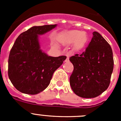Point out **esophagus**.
<instances>
[{
  "label": "esophagus",
  "mask_w": 121,
  "mask_h": 121,
  "mask_svg": "<svg viewBox=\"0 0 121 121\" xmlns=\"http://www.w3.org/2000/svg\"><path fill=\"white\" fill-rule=\"evenodd\" d=\"M68 60H69V57H68V56H67V59H66V60H65V62L68 61Z\"/></svg>",
  "instance_id": "34e87169"
}]
</instances>
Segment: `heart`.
I'll return each instance as SVG.
<instances>
[{"mask_svg":"<svg viewBox=\"0 0 121 121\" xmlns=\"http://www.w3.org/2000/svg\"><path fill=\"white\" fill-rule=\"evenodd\" d=\"M85 39H84V33L80 31H74L70 32L63 36L62 40L64 43H73L79 41L82 43Z\"/></svg>","mask_w":121,"mask_h":121,"instance_id":"1","label":"heart"}]
</instances>
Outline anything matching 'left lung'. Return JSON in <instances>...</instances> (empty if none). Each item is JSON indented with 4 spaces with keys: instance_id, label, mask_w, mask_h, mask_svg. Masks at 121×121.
Masks as SVG:
<instances>
[{
    "instance_id": "8db88e82",
    "label": "left lung",
    "mask_w": 121,
    "mask_h": 121,
    "mask_svg": "<svg viewBox=\"0 0 121 121\" xmlns=\"http://www.w3.org/2000/svg\"><path fill=\"white\" fill-rule=\"evenodd\" d=\"M70 60L74 67L70 84L78 96L96 98L107 89L114 66L113 51L99 33L94 31L85 51L70 57Z\"/></svg>"
}]
</instances>
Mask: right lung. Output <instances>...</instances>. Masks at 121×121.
Masks as SVG:
<instances>
[{"label": "right lung", "mask_w": 121, "mask_h": 121, "mask_svg": "<svg viewBox=\"0 0 121 121\" xmlns=\"http://www.w3.org/2000/svg\"><path fill=\"white\" fill-rule=\"evenodd\" d=\"M56 25L35 26L18 36L11 49L8 74L13 85L21 93L36 95L50 84L54 71L67 56H48L40 49L38 35H43Z\"/></svg>", "instance_id": "right-lung-1"}]
</instances>
